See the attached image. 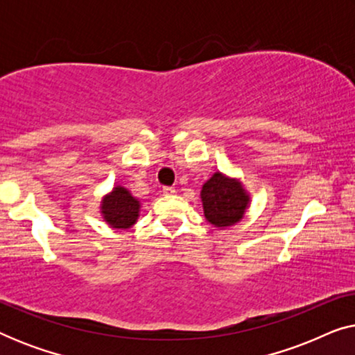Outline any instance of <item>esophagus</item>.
I'll return each instance as SVG.
<instances>
[{
  "instance_id": "34e87169",
  "label": "esophagus",
  "mask_w": 355,
  "mask_h": 355,
  "mask_svg": "<svg viewBox=\"0 0 355 355\" xmlns=\"http://www.w3.org/2000/svg\"><path fill=\"white\" fill-rule=\"evenodd\" d=\"M163 193L164 196H173V193H176V189L166 186V187H163Z\"/></svg>"
}]
</instances>
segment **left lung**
Masks as SVG:
<instances>
[{"instance_id":"left-lung-1","label":"left lung","mask_w":355,"mask_h":355,"mask_svg":"<svg viewBox=\"0 0 355 355\" xmlns=\"http://www.w3.org/2000/svg\"><path fill=\"white\" fill-rule=\"evenodd\" d=\"M200 196L205 218L216 227L236 225L249 205V196L242 184L221 173H215L203 184Z\"/></svg>"}]
</instances>
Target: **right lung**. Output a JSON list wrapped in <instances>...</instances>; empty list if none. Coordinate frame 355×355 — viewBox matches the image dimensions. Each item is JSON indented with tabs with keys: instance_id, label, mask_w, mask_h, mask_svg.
Returning a JSON list of instances; mask_svg holds the SVG:
<instances>
[{
	"instance_id": "1",
	"label": "right lung",
	"mask_w": 355,
	"mask_h": 355,
	"mask_svg": "<svg viewBox=\"0 0 355 355\" xmlns=\"http://www.w3.org/2000/svg\"><path fill=\"white\" fill-rule=\"evenodd\" d=\"M140 203L137 198L130 196V192L124 187H114L110 196H106L101 202V213L105 221L116 230H128L137 221Z\"/></svg>"
}]
</instances>
